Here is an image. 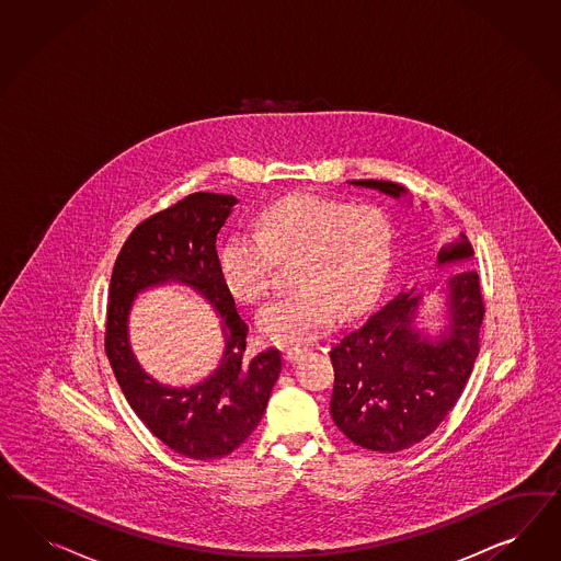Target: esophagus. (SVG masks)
I'll return each mask as SVG.
<instances>
[{"mask_svg": "<svg viewBox=\"0 0 561 561\" xmlns=\"http://www.w3.org/2000/svg\"><path fill=\"white\" fill-rule=\"evenodd\" d=\"M301 356H304L301 348H285V351H283V358H285L287 363H297Z\"/></svg>", "mask_w": 561, "mask_h": 561, "instance_id": "1", "label": "esophagus"}]
</instances>
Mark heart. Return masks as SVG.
Instances as JSON below:
<instances>
[{"label":"heart","mask_w":561,"mask_h":561,"mask_svg":"<svg viewBox=\"0 0 561 561\" xmlns=\"http://www.w3.org/2000/svg\"><path fill=\"white\" fill-rule=\"evenodd\" d=\"M391 252V224L370 205L290 194L257 215L256 231L231 233L217 254L227 290L256 304L271 290L274 264L295 257V290L257 316L276 346H304L337 318L360 313L379 293Z\"/></svg>","instance_id":"b5f03b06"}]
</instances>
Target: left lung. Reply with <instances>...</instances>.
Returning <instances> with one entry per match:
<instances>
[{
    "label": "left lung",
    "mask_w": 561,
    "mask_h": 561,
    "mask_svg": "<svg viewBox=\"0 0 561 561\" xmlns=\"http://www.w3.org/2000/svg\"><path fill=\"white\" fill-rule=\"evenodd\" d=\"M356 186L400 196L385 180H353ZM473 256L467 240L438 252V262ZM450 325L445 336H420L412 321L420 297L400 293L332 348L334 393L330 414L358 447L398 453L440 426L463 393L480 354L485 316L480 274L465 268L448 283Z\"/></svg>",
    "instance_id": "1"
}]
</instances>
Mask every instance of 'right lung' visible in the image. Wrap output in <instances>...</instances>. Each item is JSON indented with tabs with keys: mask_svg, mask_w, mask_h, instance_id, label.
Masks as SVG:
<instances>
[{
	"mask_svg": "<svg viewBox=\"0 0 561 561\" xmlns=\"http://www.w3.org/2000/svg\"><path fill=\"white\" fill-rule=\"evenodd\" d=\"M238 203L231 194L193 193L137 225L123 243L111 278L104 346L133 412L178 455L210 461L241 447L264 416L280 373V353L248 354L241 320L217 266V233ZM180 279L201 289L225 318V363L191 390L149 380L127 348L126 316L137 289Z\"/></svg>",
	"mask_w": 561,
	"mask_h": 561,
	"instance_id": "1",
	"label": "right lung"
}]
</instances>
